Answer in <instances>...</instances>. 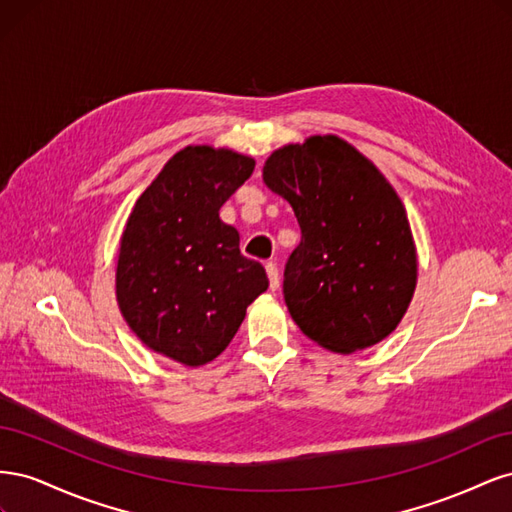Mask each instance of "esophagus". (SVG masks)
Here are the masks:
<instances>
[{"mask_svg":"<svg viewBox=\"0 0 512 512\" xmlns=\"http://www.w3.org/2000/svg\"><path fill=\"white\" fill-rule=\"evenodd\" d=\"M265 269H267V275H269L271 290H277V288H280V269H277L275 262H267Z\"/></svg>","mask_w":512,"mask_h":512,"instance_id":"34e87169","label":"esophagus"}]
</instances>
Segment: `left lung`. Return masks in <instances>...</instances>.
<instances>
[{
    "instance_id": "8db88e82",
    "label": "left lung",
    "mask_w": 512,
    "mask_h": 512,
    "mask_svg": "<svg viewBox=\"0 0 512 512\" xmlns=\"http://www.w3.org/2000/svg\"><path fill=\"white\" fill-rule=\"evenodd\" d=\"M262 181L288 200L301 226L284 271L297 327L339 354L389 337L418 277L408 213L389 179L344 138L316 134L275 149Z\"/></svg>"
}]
</instances>
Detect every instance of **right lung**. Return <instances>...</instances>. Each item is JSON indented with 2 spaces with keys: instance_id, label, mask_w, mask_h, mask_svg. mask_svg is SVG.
<instances>
[{
  "instance_id": "obj_1",
  "label": "right lung",
  "mask_w": 512,
  "mask_h": 512,
  "mask_svg": "<svg viewBox=\"0 0 512 512\" xmlns=\"http://www.w3.org/2000/svg\"><path fill=\"white\" fill-rule=\"evenodd\" d=\"M254 164L226 147L188 145L138 196L121 232L119 312L149 350L181 365L220 356L269 288L260 262L241 254L237 228L220 220Z\"/></svg>"
}]
</instances>
